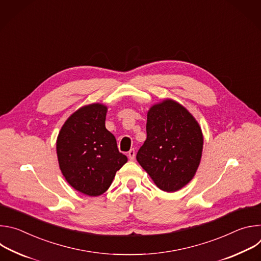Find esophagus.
I'll return each instance as SVG.
<instances>
[{"label":"esophagus","instance_id":"esophagus-1","mask_svg":"<svg viewBox=\"0 0 261 261\" xmlns=\"http://www.w3.org/2000/svg\"><path fill=\"white\" fill-rule=\"evenodd\" d=\"M128 157L131 161H133L135 159V150H134V148H131V150L128 152Z\"/></svg>","mask_w":261,"mask_h":261}]
</instances>
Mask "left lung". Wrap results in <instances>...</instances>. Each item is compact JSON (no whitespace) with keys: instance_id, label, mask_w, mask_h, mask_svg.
Returning <instances> with one entry per match:
<instances>
[{"instance_id":"1","label":"left lung","mask_w":261,"mask_h":261,"mask_svg":"<svg viewBox=\"0 0 261 261\" xmlns=\"http://www.w3.org/2000/svg\"><path fill=\"white\" fill-rule=\"evenodd\" d=\"M202 146L197 121L182 105L166 99L148 110L146 139L136 159L158 188L175 192L195 175Z\"/></svg>"}]
</instances>
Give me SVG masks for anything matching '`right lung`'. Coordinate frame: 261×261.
<instances>
[{
	"instance_id": "1",
	"label": "right lung",
	"mask_w": 261,
	"mask_h": 261,
	"mask_svg": "<svg viewBox=\"0 0 261 261\" xmlns=\"http://www.w3.org/2000/svg\"><path fill=\"white\" fill-rule=\"evenodd\" d=\"M107 107L86 105L72 114L57 139L59 165L72 187L89 196L103 194L116 172L128 161L105 128Z\"/></svg>"
}]
</instances>
